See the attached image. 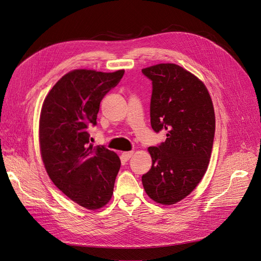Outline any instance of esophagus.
<instances>
[{
	"label": "esophagus",
	"instance_id": "esophagus-1",
	"mask_svg": "<svg viewBox=\"0 0 261 261\" xmlns=\"http://www.w3.org/2000/svg\"><path fill=\"white\" fill-rule=\"evenodd\" d=\"M133 155H134V152H133V151H130V152H123V153H122V158H123L124 160H128Z\"/></svg>",
	"mask_w": 261,
	"mask_h": 261
}]
</instances>
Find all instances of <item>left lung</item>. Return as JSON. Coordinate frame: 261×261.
I'll use <instances>...</instances> for the list:
<instances>
[{"instance_id":"left-lung-1","label":"left lung","mask_w":261,"mask_h":261,"mask_svg":"<svg viewBox=\"0 0 261 261\" xmlns=\"http://www.w3.org/2000/svg\"><path fill=\"white\" fill-rule=\"evenodd\" d=\"M142 73L152 81V128L167 130L165 142L148 147L153 163L142 184L152 200L172 205L190 194L207 170L216 129L213 101L205 85L177 65Z\"/></svg>"}]
</instances>
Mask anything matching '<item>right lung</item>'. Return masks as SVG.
<instances>
[{"label":"right lung","instance_id":"add662e5","mask_svg":"<svg viewBox=\"0 0 261 261\" xmlns=\"http://www.w3.org/2000/svg\"><path fill=\"white\" fill-rule=\"evenodd\" d=\"M123 75L124 70H74L43 102L39 141L45 170L61 192L87 209L105 206L114 193L120 158L104 145L93 147L88 128L96 125L103 97Z\"/></svg>","mask_w":261,"mask_h":261}]
</instances>
